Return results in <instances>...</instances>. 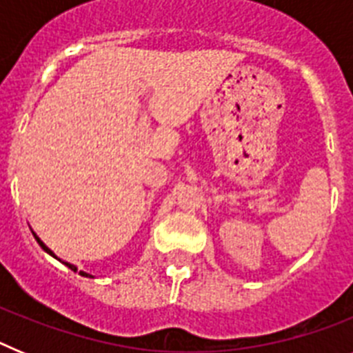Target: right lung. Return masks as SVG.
Listing matches in <instances>:
<instances>
[{
	"label": "right lung",
	"mask_w": 353,
	"mask_h": 353,
	"mask_svg": "<svg viewBox=\"0 0 353 353\" xmlns=\"http://www.w3.org/2000/svg\"><path fill=\"white\" fill-rule=\"evenodd\" d=\"M33 235H35L37 242H39V245H40V248H42V249H43V251L48 252V254H51V256H52V258H56V260H60V258L56 256L54 252H52V251H51V249H49V248H48V245L43 244L42 240H40V239H39V236H37V233H33ZM60 261H61V263H65V265H67V267H68V269H70V270H74V272H77V267H76V265H72V263H68V261H63V260H60ZM79 274H81V276H84V277H93V276H92V274H88V272H83V270H79Z\"/></svg>",
	"instance_id": "1"
}]
</instances>
